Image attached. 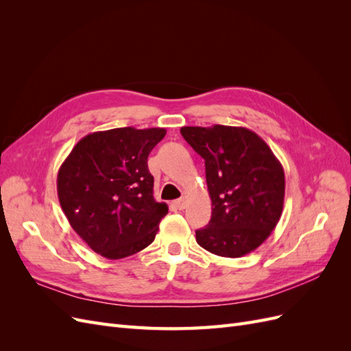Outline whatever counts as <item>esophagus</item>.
<instances>
[{
    "label": "esophagus",
    "mask_w": 351,
    "mask_h": 351,
    "mask_svg": "<svg viewBox=\"0 0 351 351\" xmlns=\"http://www.w3.org/2000/svg\"><path fill=\"white\" fill-rule=\"evenodd\" d=\"M174 205L178 208V209H184L186 206H187V197H180V199H177L176 202H174Z\"/></svg>",
    "instance_id": "obj_1"
}]
</instances>
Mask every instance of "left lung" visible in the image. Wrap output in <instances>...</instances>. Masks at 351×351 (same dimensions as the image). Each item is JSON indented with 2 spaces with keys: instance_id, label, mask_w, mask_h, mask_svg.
<instances>
[{
  "instance_id": "left-lung-1",
  "label": "left lung",
  "mask_w": 351,
  "mask_h": 351,
  "mask_svg": "<svg viewBox=\"0 0 351 351\" xmlns=\"http://www.w3.org/2000/svg\"><path fill=\"white\" fill-rule=\"evenodd\" d=\"M182 134L205 159L212 217L196 231L205 250L240 258L258 249L282 214L285 177L262 137L246 129L215 124L182 127Z\"/></svg>"
}]
</instances>
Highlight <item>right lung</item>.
I'll use <instances>...</instances> for the list:
<instances>
[{
  "instance_id": "add662e5",
  "label": "right lung",
  "mask_w": 351,
  "mask_h": 351,
  "mask_svg": "<svg viewBox=\"0 0 351 351\" xmlns=\"http://www.w3.org/2000/svg\"><path fill=\"white\" fill-rule=\"evenodd\" d=\"M167 130L120 127L80 139L57 176L71 228L107 259H123L155 240L168 206L154 197L147 156Z\"/></svg>"
}]
</instances>
